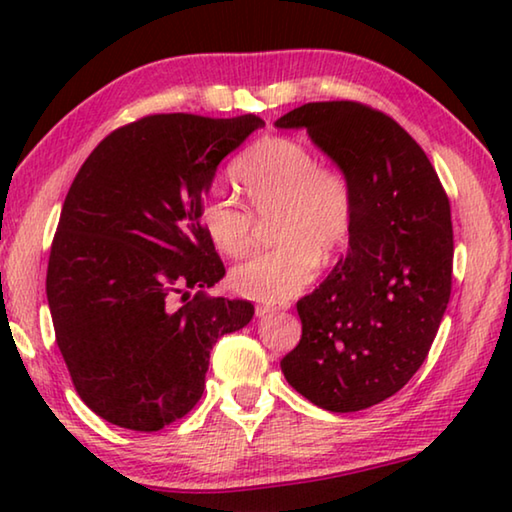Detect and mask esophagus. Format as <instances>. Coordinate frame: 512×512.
<instances>
[{
	"label": "esophagus",
	"mask_w": 512,
	"mask_h": 512,
	"mask_svg": "<svg viewBox=\"0 0 512 512\" xmlns=\"http://www.w3.org/2000/svg\"><path fill=\"white\" fill-rule=\"evenodd\" d=\"M284 307H275V305H257L255 307V314L257 316H266V314H273V311H280Z\"/></svg>",
	"instance_id": "esophagus-1"
}]
</instances>
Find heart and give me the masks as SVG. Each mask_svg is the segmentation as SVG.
Instances as JSON below:
<instances>
[{"instance_id":"b5f03b06","label":"heart","mask_w":512,"mask_h":512,"mask_svg":"<svg viewBox=\"0 0 512 512\" xmlns=\"http://www.w3.org/2000/svg\"><path fill=\"white\" fill-rule=\"evenodd\" d=\"M248 203L221 189L205 196L201 223L216 250L228 257L255 246L257 217L273 220L275 250L232 268L230 284L241 296L280 302L314 280L320 257L341 253L354 225V189L348 173L320 164L307 144L291 137H268L250 149L237 167Z\"/></svg>"}]
</instances>
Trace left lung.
Returning <instances> with one entry per match:
<instances>
[{
    "mask_svg": "<svg viewBox=\"0 0 512 512\" xmlns=\"http://www.w3.org/2000/svg\"><path fill=\"white\" fill-rule=\"evenodd\" d=\"M275 126L307 128L354 189L348 255L298 300L302 336L280 366L320 409H368L400 391L436 339L452 293L449 198L420 144L363 103H305Z\"/></svg>",
    "mask_w": 512,
    "mask_h": 512,
    "instance_id": "left-lung-1",
    "label": "left lung"
}]
</instances>
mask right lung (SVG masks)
I'll return each instance as SVG.
<instances>
[{
  "label": "right lung",
  "mask_w": 512,
  "mask_h": 512,
  "mask_svg": "<svg viewBox=\"0 0 512 512\" xmlns=\"http://www.w3.org/2000/svg\"><path fill=\"white\" fill-rule=\"evenodd\" d=\"M262 126L257 115H149L112 131L76 173L47 300L76 393L99 418L146 433L183 418L216 339L253 318L248 300L203 293L225 268L201 207L221 160ZM189 288L199 293L187 303Z\"/></svg>",
  "instance_id": "add662e5"
}]
</instances>
